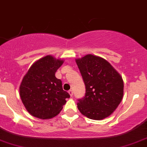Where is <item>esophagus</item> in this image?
Wrapping results in <instances>:
<instances>
[{"mask_svg": "<svg viewBox=\"0 0 147 147\" xmlns=\"http://www.w3.org/2000/svg\"><path fill=\"white\" fill-rule=\"evenodd\" d=\"M68 93H69V94H70V96H71V97H72L73 96V94H74V92H73V90H69L68 91Z\"/></svg>", "mask_w": 147, "mask_h": 147, "instance_id": "1", "label": "esophagus"}]
</instances>
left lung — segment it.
I'll return each mask as SVG.
<instances>
[{"label": "left lung", "instance_id": "8db88e82", "mask_svg": "<svg viewBox=\"0 0 147 147\" xmlns=\"http://www.w3.org/2000/svg\"><path fill=\"white\" fill-rule=\"evenodd\" d=\"M86 87L77 107L84 116L102 120L114 112L123 96V81L111 64L101 57L89 54L76 59Z\"/></svg>", "mask_w": 147, "mask_h": 147}]
</instances>
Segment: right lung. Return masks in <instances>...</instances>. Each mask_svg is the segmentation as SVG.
<instances>
[{"mask_svg": "<svg viewBox=\"0 0 147 147\" xmlns=\"http://www.w3.org/2000/svg\"><path fill=\"white\" fill-rule=\"evenodd\" d=\"M63 60L49 55L32 64L24 76L19 87L22 101L29 113L40 119L56 116L65 104L69 94L64 91L55 72Z\"/></svg>", "mask_w": 147, "mask_h": 147, "instance_id": "right-lung-1", "label": "right lung"}]
</instances>
